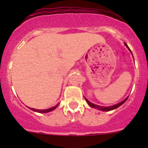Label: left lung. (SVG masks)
Masks as SVG:
<instances>
[{"instance_id":"1","label":"left lung","mask_w":148,"mask_h":148,"mask_svg":"<svg viewBox=\"0 0 148 148\" xmlns=\"http://www.w3.org/2000/svg\"><path fill=\"white\" fill-rule=\"evenodd\" d=\"M125 46H126L127 47L128 49H129V50H130V52H131V50H130V48L128 47V46L127 45L126 43H125ZM127 99H128V97H127V98H126V99H125V100H124V101H121V102L119 103V104H115V105L110 106V107H101V106L96 105V104H92V103L90 102V101H89L87 100V99H86V98H85V100H86V101H87V102L88 103L89 105H90V107H92V108H96V109L100 110H102V111H110V110H114V109H116V108H119V106H121V104H124V103H125V101H126Z\"/></svg>"}]
</instances>
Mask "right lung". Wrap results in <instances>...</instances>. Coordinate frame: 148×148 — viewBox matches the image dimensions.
Listing matches in <instances>:
<instances>
[{
    "mask_svg": "<svg viewBox=\"0 0 148 148\" xmlns=\"http://www.w3.org/2000/svg\"><path fill=\"white\" fill-rule=\"evenodd\" d=\"M56 107H57V105L56 106V107H54V108H49V109H47V110H37V109H34V108H30V109L32 110L33 111H35V112H38V113H48V112H50V111L53 110L54 109H56Z\"/></svg>",
    "mask_w": 148,
    "mask_h": 148,
    "instance_id": "add662e5",
    "label": "right lung"
}]
</instances>
